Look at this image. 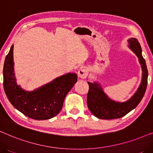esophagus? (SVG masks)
I'll list each match as a JSON object with an SVG mask.
<instances>
[{
    "label": "esophagus",
    "instance_id": "1",
    "mask_svg": "<svg viewBox=\"0 0 153 153\" xmlns=\"http://www.w3.org/2000/svg\"><path fill=\"white\" fill-rule=\"evenodd\" d=\"M88 74V70L86 67H81L78 71V76L81 79H85Z\"/></svg>",
    "mask_w": 153,
    "mask_h": 153
}]
</instances>
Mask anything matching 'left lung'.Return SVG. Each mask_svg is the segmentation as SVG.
Masks as SVG:
<instances>
[{
  "label": "left lung",
  "instance_id": "left-lung-1",
  "mask_svg": "<svg viewBox=\"0 0 153 153\" xmlns=\"http://www.w3.org/2000/svg\"><path fill=\"white\" fill-rule=\"evenodd\" d=\"M129 47L139 58L142 72V80L139 88L132 97L125 102L111 100L104 93L99 83L88 82L89 85L87 95V104L89 110L94 116L100 119H115L122 118L133 110L141 101L148 84V70L145 59L141 53V45L136 38L128 39Z\"/></svg>",
  "mask_w": 153,
  "mask_h": 153
}]
</instances>
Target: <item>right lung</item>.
<instances>
[{
  "label": "right lung",
  "mask_w": 153,
  "mask_h": 153,
  "mask_svg": "<svg viewBox=\"0 0 153 153\" xmlns=\"http://www.w3.org/2000/svg\"><path fill=\"white\" fill-rule=\"evenodd\" d=\"M13 48L6 56L3 66L4 91L13 106L35 120H47L59 114L67 94L77 81L75 73H68L33 91H26L16 84L14 73Z\"/></svg>",
  "instance_id": "obj_1"
}]
</instances>
